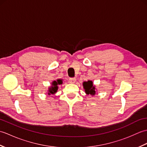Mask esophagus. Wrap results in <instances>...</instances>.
Returning <instances> with one entry per match:
<instances>
[{
  "label": "esophagus",
  "mask_w": 147,
  "mask_h": 147,
  "mask_svg": "<svg viewBox=\"0 0 147 147\" xmlns=\"http://www.w3.org/2000/svg\"><path fill=\"white\" fill-rule=\"evenodd\" d=\"M76 78H71L69 79V83H74L76 82Z\"/></svg>",
  "instance_id": "34e87169"
}]
</instances>
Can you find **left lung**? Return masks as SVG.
Instances as JSON below:
<instances>
[{"mask_svg":"<svg viewBox=\"0 0 147 147\" xmlns=\"http://www.w3.org/2000/svg\"><path fill=\"white\" fill-rule=\"evenodd\" d=\"M83 85L84 88L85 90V92L87 94H90L92 95H94L95 94V86H93V82L92 81H88L87 82H84Z\"/></svg>","mask_w":147,"mask_h":147,"instance_id":"1","label":"left lung"}]
</instances>
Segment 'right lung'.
Returning a JSON list of instances; mask_svg holds the SVG:
<instances>
[{
    "label": "right lung",
    "instance_id": "add662e5",
    "mask_svg": "<svg viewBox=\"0 0 147 147\" xmlns=\"http://www.w3.org/2000/svg\"><path fill=\"white\" fill-rule=\"evenodd\" d=\"M62 83V82L61 80H57V81H54V82H53L52 83V86L51 87V88H49L48 94L49 95L54 94L55 92H57V90L58 89L57 85H61Z\"/></svg>",
    "mask_w": 147,
    "mask_h": 147
}]
</instances>
